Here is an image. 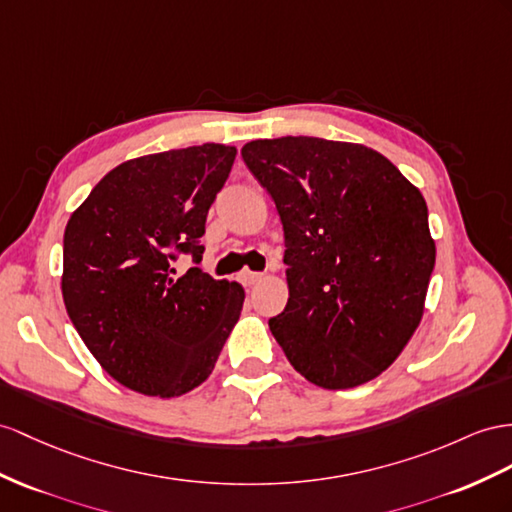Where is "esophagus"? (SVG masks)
<instances>
[{
	"label": "esophagus",
	"mask_w": 512,
	"mask_h": 512,
	"mask_svg": "<svg viewBox=\"0 0 512 512\" xmlns=\"http://www.w3.org/2000/svg\"><path fill=\"white\" fill-rule=\"evenodd\" d=\"M240 279H242V283L246 287H251V285L261 281V274L259 272H251V270H244V272H240Z\"/></svg>",
	"instance_id": "esophagus-1"
}]
</instances>
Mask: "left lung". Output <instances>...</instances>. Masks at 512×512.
Segmentation results:
<instances>
[{
	"mask_svg": "<svg viewBox=\"0 0 512 512\" xmlns=\"http://www.w3.org/2000/svg\"><path fill=\"white\" fill-rule=\"evenodd\" d=\"M242 157L283 225L285 309L270 331L309 383L350 389L398 359L422 322L437 248L422 192L385 155L311 136Z\"/></svg>",
	"mask_w": 512,
	"mask_h": 512,
	"instance_id": "8db88e82",
	"label": "left lung"
}]
</instances>
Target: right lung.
<instances>
[{
    "label": "right lung",
    "instance_id": "right-lung-1",
    "mask_svg": "<svg viewBox=\"0 0 512 512\" xmlns=\"http://www.w3.org/2000/svg\"><path fill=\"white\" fill-rule=\"evenodd\" d=\"M235 147L207 142L127 160L71 214L62 298L86 348L114 381L175 398L212 374L240 318L244 287L201 268L177 277L179 253L199 264L207 212Z\"/></svg>",
    "mask_w": 512,
    "mask_h": 512
}]
</instances>
